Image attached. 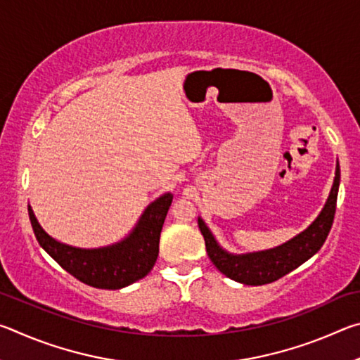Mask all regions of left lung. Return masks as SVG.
<instances>
[{"label": "left lung", "mask_w": 360, "mask_h": 360, "mask_svg": "<svg viewBox=\"0 0 360 360\" xmlns=\"http://www.w3.org/2000/svg\"><path fill=\"white\" fill-rule=\"evenodd\" d=\"M340 186V167L337 165L335 179L330 195H328L324 210L309 227L297 235L295 238L284 243L270 251H262L245 255H233L225 252L217 245L210 229L198 217V227L205 238V246L208 257L219 271L225 276L248 285H262L276 281V279L295 270L303 262L319 251L324 245L328 231L332 229L335 210H337V195Z\"/></svg>", "instance_id": "left-lung-1"}]
</instances>
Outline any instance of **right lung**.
<instances>
[{"label": "right lung", "mask_w": 360, "mask_h": 360, "mask_svg": "<svg viewBox=\"0 0 360 360\" xmlns=\"http://www.w3.org/2000/svg\"><path fill=\"white\" fill-rule=\"evenodd\" d=\"M173 195L165 193L148 206L130 236L117 245L100 249H81L58 243L49 236L28 206L30 222L41 248L79 281L96 289H120L144 278L154 266L158 241Z\"/></svg>", "instance_id": "1"}]
</instances>
